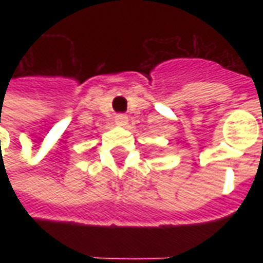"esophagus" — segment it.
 Masks as SVG:
<instances>
[{"mask_svg": "<svg viewBox=\"0 0 263 263\" xmlns=\"http://www.w3.org/2000/svg\"><path fill=\"white\" fill-rule=\"evenodd\" d=\"M115 122L118 124V125H126L128 124V117L126 115H117V118H115Z\"/></svg>", "mask_w": 263, "mask_h": 263, "instance_id": "34e87169", "label": "esophagus"}]
</instances>
